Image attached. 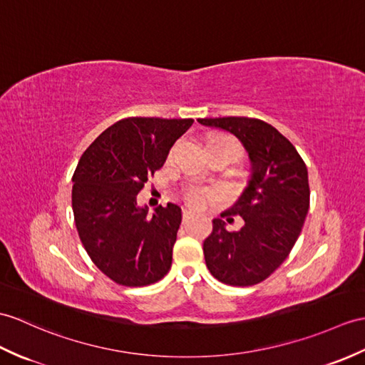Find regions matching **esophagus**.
Returning a JSON list of instances; mask_svg holds the SVG:
<instances>
[{
  "label": "esophagus",
  "instance_id": "obj_1",
  "mask_svg": "<svg viewBox=\"0 0 365 365\" xmlns=\"http://www.w3.org/2000/svg\"><path fill=\"white\" fill-rule=\"evenodd\" d=\"M192 217H194V213H191V211H188V210L183 211V222H188Z\"/></svg>",
  "mask_w": 365,
  "mask_h": 365
}]
</instances>
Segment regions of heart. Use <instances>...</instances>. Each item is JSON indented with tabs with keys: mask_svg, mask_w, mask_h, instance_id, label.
Masks as SVG:
<instances>
[{
	"mask_svg": "<svg viewBox=\"0 0 365 365\" xmlns=\"http://www.w3.org/2000/svg\"><path fill=\"white\" fill-rule=\"evenodd\" d=\"M213 140L233 141V140L227 138V137H215ZM233 143H235V141H233ZM207 196H208V191H207L205 188H202V186H199V185H191V186H188V188H186V191H185V199H186V202H188L190 205L196 207V208L203 207V203H205V200H207Z\"/></svg>",
	"mask_w": 365,
	"mask_h": 365,
	"instance_id": "1",
	"label": "heart"
}]
</instances>
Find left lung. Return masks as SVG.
<instances>
[{
  "label": "left lung",
  "instance_id": "left-lung-1",
  "mask_svg": "<svg viewBox=\"0 0 365 365\" xmlns=\"http://www.w3.org/2000/svg\"><path fill=\"white\" fill-rule=\"evenodd\" d=\"M197 123L233 133L250 160L247 186L221 215L227 222L240 215L244 225L228 232L224 219H213V233L203 241L207 267L225 284L261 283L300 236L309 208L307 165L289 140L257 118H199Z\"/></svg>",
  "mask_w": 365,
  "mask_h": 365
}]
</instances>
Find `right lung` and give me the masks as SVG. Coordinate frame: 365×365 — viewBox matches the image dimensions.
Here are the masks:
<instances>
[{
    "label": "right lung",
    "instance_id": "obj_1",
    "mask_svg": "<svg viewBox=\"0 0 365 365\" xmlns=\"http://www.w3.org/2000/svg\"><path fill=\"white\" fill-rule=\"evenodd\" d=\"M192 123L125 118L101 133L79 160L71 194L76 228L91 261L118 284L148 286L171 269L182 208L168 203L149 215L137 194Z\"/></svg>",
    "mask_w": 365,
    "mask_h": 365
}]
</instances>
